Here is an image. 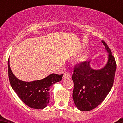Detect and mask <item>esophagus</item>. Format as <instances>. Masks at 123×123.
<instances>
[{"label": "esophagus", "instance_id": "obj_1", "mask_svg": "<svg viewBox=\"0 0 123 123\" xmlns=\"http://www.w3.org/2000/svg\"><path fill=\"white\" fill-rule=\"evenodd\" d=\"M71 74L69 73H68V72H66L64 74V76H63V78L64 79H70L71 78Z\"/></svg>", "mask_w": 123, "mask_h": 123}]
</instances>
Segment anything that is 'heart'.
<instances>
[{
  "instance_id": "obj_1",
  "label": "heart",
  "mask_w": 123,
  "mask_h": 123,
  "mask_svg": "<svg viewBox=\"0 0 123 123\" xmlns=\"http://www.w3.org/2000/svg\"><path fill=\"white\" fill-rule=\"evenodd\" d=\"M87 54L83 56L80 58V61H83L86 60V59L87 58Z\"/></svg>"
}]
</instances>
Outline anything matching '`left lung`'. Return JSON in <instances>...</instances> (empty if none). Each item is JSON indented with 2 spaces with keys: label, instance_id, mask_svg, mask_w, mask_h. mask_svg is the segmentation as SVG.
<instances>
[{
  "label": "left lung",
  "instance_id": "1",
  "mask_svg": "<svg viewBox=\"0 0 123 123\" xmlns=\"http://www.w3.org/2000/svg\"><path fill=\"white\" fill-rule=\"evenodd\" d=\"M109 53L108 61L103 68L94 70L89 62L75 65L72 75L74 89L73 98L80 111H90L103 102L111 90L114 80L116 62L108 46L102 41Z\"/></svg>",
  "mask_w": 123,
  "mask_h": 123
}]
</instances>
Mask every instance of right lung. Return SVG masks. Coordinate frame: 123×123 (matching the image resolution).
Segmentation results:
<instances>
[{
  "mask_svg": "<svg viewBox=\"0 0 123 123\" xmlns=\"http://www.w3.org/2000/svg\"><path fill=\"white\" fill-rule=\"evenodd\" d=\"M8 76L11 87L21 100L29 107L43 109L49 102L50 87L62 80L63 74H52L44 79L25 82L17 79L11 71L8 59Z\"/></svg>",
  "mask_w": 123,
  "mask_h": 123,
  "instance_id": "1",
  "label": "right lung"
}]
</instances>
